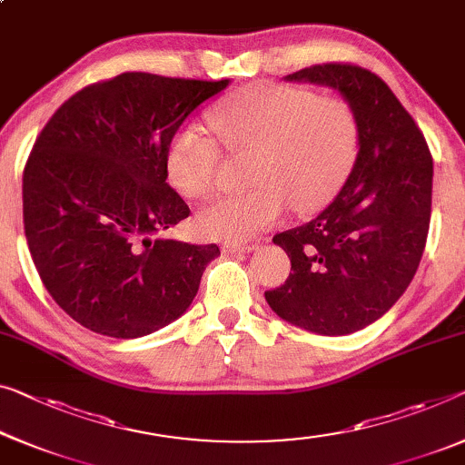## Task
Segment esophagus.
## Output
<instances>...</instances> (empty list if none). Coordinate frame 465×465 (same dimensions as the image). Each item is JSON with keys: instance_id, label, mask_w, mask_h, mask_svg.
Here are the masks:
<instances>
[{"instance_id": "esophagus-1", "label": "esophagus", "mask_w": 465, "mask_h": 465, "mask_svg": "<svg viewBox=\"0 0 465 465\" xmlns=\"http://www.w3.org/2000/svg\"><path fill=\"white\" fill-rule=\"evenodd\" d=\"M259 248V244H240V242H225L223 244V251L225 252H232V254H240V252H252Z\"/></svg>"}]
</instances>
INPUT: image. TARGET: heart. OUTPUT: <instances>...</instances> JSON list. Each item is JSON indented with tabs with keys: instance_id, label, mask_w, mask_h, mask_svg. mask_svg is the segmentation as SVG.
I'll return each mask as SVG.
<instances>
[{
	"instance_id": "obj_1",
	"label": "heart",
	"mask_w": 465,
	"mask_h": 465,
	"mask_svg": "<svg viewBox=\"0 0 465 465\" xmlns=\"http://www.w3.org/2000/svg\"><path fill=\"white\" fill-rule=\"evenodd\" d=\"M213 127L232 152L254 150V190L223 193L200 211L209 238L248 240L288 213L315 211L341 190L359 152V119L341 95L286 83H256L213 110ZM221 145L209 129L185 123L166 145L171 182L190 198L217 183Z\"/></svg>"
}]
</instances>
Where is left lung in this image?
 Wrapping results in <instances>:
<instances>
[{"instance_id": "1", "label": "left lung", "mask_w": 465, "mask_h": 465, "mask_svg": "<svg viewBox=\"0 0 465 465\" xmlns=\"http://www.w3.org/2000/svg\"><path fill=\"white\" fill-rule=\"evenodd\" d=\"M286 81L338 89L357 113L359 152L342 190L313 221L273 235L292 269L265 299L299 328L352 334L380 320L418 272L430 227L432 154L376 73L328 62Z\"/></svg>"}]
</instances>
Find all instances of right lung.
<instances>
[{
	"label": "right lung",
	"mask_w": 465,
	"mask_h": 465,
	"mask_svg": "<svg viewBox=\"0 0 465 465\" xmlns=\"http://www.w3.org/2000/svg\"><path fill=\"white\" fill-rule=\"evenodd\" d=\"M230 85L150 73L83 87L35 140L23 175L26 244L58 307L102 336L137 338L185 313L217 244L163 232L190 214L166 145Z\"/></svg>",
	"instance_id": "1"
}]
</instances>
